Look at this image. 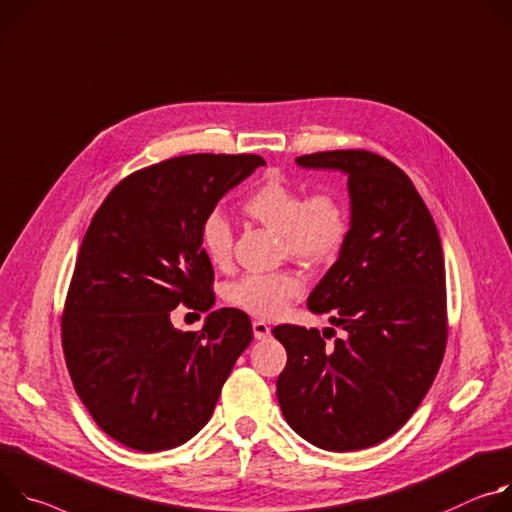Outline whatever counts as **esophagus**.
I'll return each mask as SVG.
<instances>
[{
  "label": "esophagus",
  "mask_w": 512,
  "mask_h": 512,
  "mask_svg": "<svg viewBox=\"0 0 512 512\" xmlns=\"http://www.w3.org/2000/svg\"><path fill=\"white\" fill-rule=\"evenodd\" d=\"M252 331H254V337H256V339H266V337L270 335V327H268L264 321H260V319H256V321L252 323Z\"/></svg>",
  "instance_id": "obj_1"
}]
</instances>
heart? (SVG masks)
Returning a JSON list of instances; mask_svg holds the SVG:
<instances>
[{"mask_svg": "<svg viewBox=\"0 0 512 512\" xmlns=\"http://www.w3.org/2000/svg\"><path fill=\"white\" fill-rule=\"evenodd\" d=\"M242 209L248 217L280 236L282 250L291 258L319 266L342 252L350 236V211L344 199L333 191H315L307 197L278 179H268L252 189ZM201 246L207 258L223 266L232 256V227L213 211L201 223ZM305 280L295 270L270 274H246L227 289V301L256 317H276L301 297Z\"/></svg>", "mask_w": 512, "mask_h": 512, "instance_id": "heart-1", "label": "heart"}]
</instances>
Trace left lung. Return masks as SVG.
<instances>
[{
  "instance_id": "1",
  "label": "left lung",
  "mask_w": 512,
  "mask_h": 512,
  "mask_svg": "<svg viewBox=\"0 0 512 512\" xmlns=\"http://www.w3.org/2000/svg\"><path fill=\"white\" fill-rule=\"evenodd\" d=\"M297 164L348 177L350 236L307 301L309 311L329 313L348 337L325 346V331L276 325L272 333L287 350L278 405L309 443L364 449L409 421L441 366V240L415 185L390 160L368 150H331L299 156Z\"/></svg>"
}]
</instances>
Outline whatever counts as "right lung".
Returning <instances> with one entry per match:
<instances>
[{
  "label": "right lung",
  "mask_w": 512,
  "mask_h": 512,
  "mask_svg": "<svg viewBox=\"0 0 512 512\" xmlns=\"http://www.w3.org/2000/svg\"><path fill=\"white\" fill-rule=\"evenodd\" d=\"M256 154H189L136 170L105 197L79 248L63 313V350L95 423L138 451L189 441L252 342L240 309L211 311L179 331L181 303L209 311L213 266L201 223L248 179Z\"/></svg>",
  "instance_id": "add662e5"
}]
</instances>
